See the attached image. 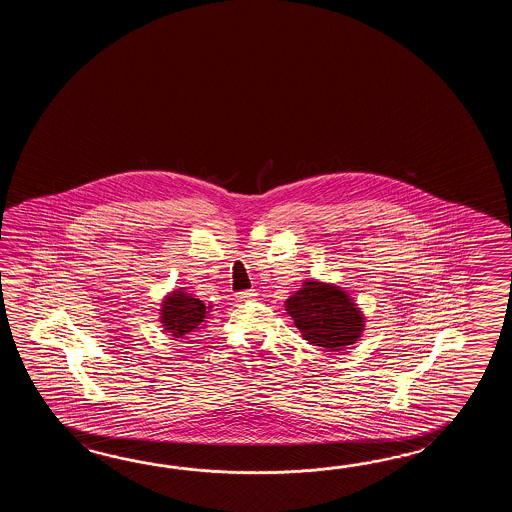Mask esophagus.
<instances>
[{"instance_id": "1", "label": "esophagus", "mask_w": 512, "mask_h": 512, "mask_svg": "<svg viewBox=\"0 0 512 512\" xmlns=\"http://www.w3.org/2000/svg\"><path fill=\"white\" fill-rule=\"evenodd\" d=\"M254 298H256L254 289H251V291H241V293H238V300H240V302H247V300H254Z\"/></svg>"}]
</instances>
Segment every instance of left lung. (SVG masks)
I'll use <instances>...</instances> for the list:
<instances>
[{
	"label": "left lung",
	"mask_w": 512,
	"mask_h": 512,
	"mask_svg": "<svg viewBox=\"0 0 512 512\" xmlns=\"http://www.w3.org/2000/svg\"><path fill=\"white\" fill-rule=\"evenodd\" d=\"M285 311L307 342L327 351L355 344L366 327L359 305L335 283L305 280L285 300Z\"/></svg>",
	"instance_id": "obj_1"
}]
</instances>
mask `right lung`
Returning a JSON list of instances; mask_svg holds the SVG:
<instances>
[{
	"mask_svg": "<svg viewBox=\"0 0 512 512\" xmlns=\"http://www.w3.org/2000/svg\"><path fill=\"white\" fill-rule=\"evenodd\" d=\"M210 309L212 305L203 304V300L186 293L181 287L164 296L159 309V322L166 333H172V337L185 338L203 327Z\"/></svg>",
	"mask_w": 512,
	"mask_h": 512,
	"instance_id": "add662e5",
	"label": "right lung"
}]
</instances>
